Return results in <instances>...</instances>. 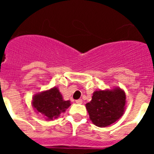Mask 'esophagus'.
<instances>
[{"instance_id": "esophagus-1", "label": "esophagus", "mask_w": 154, "mask_h": 154, "mask_svg": "<svg viewBox=\"0 0 154 154\" xmlns=\"http://www.w3.org/2000/svg\"><path fill=\"white\" fill-rule=\"evenodd\" d=\"M75 103H77V104H82V100L81 99H77V100L75 101Z\"/></svg>"}]
</instances>
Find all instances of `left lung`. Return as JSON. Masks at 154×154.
<instances>
[{
	"label": "left lung",
	"mask_w": 154,
	"mask_h": 154,
	"mask_svg": "<svg viewBox=\"0 0 154 154\" xmlns=\"http://www.w3.org/2000/svg\"><path fill=\"white\" fill-rule=\"evenodd\" d=\"M126 99V93L119 87L95 91L92 100L85 104L92 123L106 127L115 123L124 113Z\"/></svg>",
	"instance_id": "obj_1"
}]
</instances>
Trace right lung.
<instances>
[{"mask_svg": "<svg viewBox=\"0 0 154 154\" xmlns=\"http://www.w3.org/2000/svg\"><path fill=\"white\" fill-rule=\"evenodd\" d=\"M31 104L35 112L42 114L46 120L57 119L71 106L69 100H64L58 87L35 94Z\"/></svg>", "mask_w": 154, "mask_h": 154, "instance_id": "1", "label": "right lung"}]
</instances>
